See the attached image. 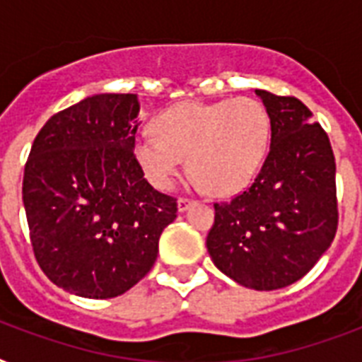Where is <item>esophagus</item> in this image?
Listing matches in <instances>:
<instances>
[{
  "label": "esophagus",
  "mask_w": 362,
  "mask_h": 362,
  "mask_svg": "<svg viewBox=\"0 0 362 362\" xmlns=\"http://www.w3.org/2000/svg\"><path fill=\"white\" fill-rule=\"evenodd\" d=\"M192 204H195V201H193V199H187V197L178 199V210H180V212H186V210L189 209Z\"/></svg>",
  "instance_id": "1"
}]
</instances>
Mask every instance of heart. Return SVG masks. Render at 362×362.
<instances>
[{"label": "heart", "instance_id": "b5f03b06", "mask_svg": "<svg viewBox=\"0 0 362 362\" xmlns=\"http://www.w3.org/2000/svg\"><path fill=\"white\" fill-rule=\"evenodd\" d=\"M153 133L133 144L139 167L153 187L167 192L187 158L189 173L212 193H237L255 178L270 141V118L252 98L180 103L153 120Z\"/></svg>", "mask_w": 362, "mask_h": 362}]
</instances>
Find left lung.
<instances>
[{"mask_svg":"<svg viewBox=\"0 0 362 362\" xmlns=\"http://www.w3.org/2000/svg\"><path fill=\"white\" fill-rule=\"evenodd\" d=\"M270 118V150L246 192L214 203L206 247L214 264L250 289L291 286L338 229L337 163L325 129L303 101L255 90Z\"/></svg>","mask_w":362,"mask_h":362,"instance_id":"8db88e82","label":"left lung"}]
</instances>
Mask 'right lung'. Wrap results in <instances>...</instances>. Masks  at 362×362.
I'll list each match as a JSON object with an SVG mask.
<instances>
[{"label": "right lung", "mask_w": 362, "mask_h": 362, "mask_svg": "<svg viewBox=\"0 0 362 362\" xmlns=\"http://www.w3.org/2000/svg\"><path fill=\"white\" fill-rule=\"evenodd\" d=\"M135 93H99L54 115L25 161L22 201L41 270L65 291L112 298L158 259L176 199L153 189L133 153Z\"/></svg>", "instance_id": "add662e5"}]
</instances>
